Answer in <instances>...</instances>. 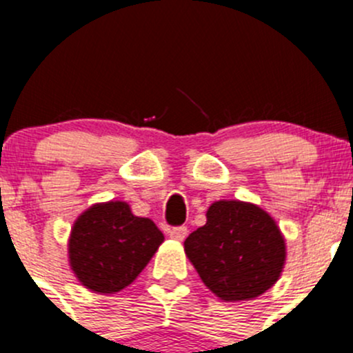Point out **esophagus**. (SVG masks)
<instances>
[{
	"instance_id": "34e87169",
	"label": "esophagus",
	"mask_w": 353,
	"mask_h": 353,
	"mask_svg": "<svg viewBox=\"0 0 353 353\" xmlns=\"http://www.w3.org/2000/svg\"><path fill=\"white\" fill-rule=\"evenodd\" d=\"M169 236H170V239H174V241H184L188 236V227H184V225L172 227V229H169Z\"/></svg>"
}]
</instances>
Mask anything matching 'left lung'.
I'll return each mask as SVG.
<instances>
[{
  "label": "left lung",
  "instance_id": "1",
  "mask_svg": "<svg viewBox=\"0 0 353 353\" xmlns=\"http://www.w3.org/2000/svg\"><path fill=\"white\" fill-rule=\"evenodd\" d=\"M184 251L203 283L225 302L265 294L280 279L287 258L273 216L239 199L212 203L206 223L190 234Z\"/></svg>",
  "mask_w": 353,
  "mask_h": 353
}]
</instances>
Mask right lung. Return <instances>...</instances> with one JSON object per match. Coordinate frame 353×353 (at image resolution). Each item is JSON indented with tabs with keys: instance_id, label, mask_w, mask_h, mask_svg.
I'll return each instance as SVG.
<instances>
[{
	"instance_id": "right-lung-1",
	"label": "right lung",
	"mask_w": 353,
	"mask_h": 353,
	"mask_svg": "<svg viewBox=\"0 0 353 353\" xmlns=\"http://www.w3.org/2000/svg\"><path fill=\"white\" fill-rule=\"evenodd\" d=\"M162 243L155 223L133 215L126 201L97 203L74 220L68 258L81 285L114 294L140 275Z\"/></svg>"
}]
</instances>
